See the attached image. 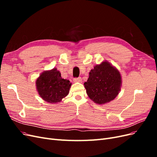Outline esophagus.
I'll list each match as a JSON object with an SVG mask.
<instances>
[{"label": "esophagus", "mask_w": 157, "mask_h": 157, "mask_svg": "<svg viewBox=\"0 0 157 157\" xmlns=\"http://www.w3.org/2000/svg\"><path fill=\"white\" fill-rule=\"evenodd\" d=\"M82 78L81 77H78V78H75L73 79V81L75 82H82Z\"/></svg>", "instance_id": "1"}]
</instances>
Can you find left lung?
Here are the masks:
<instances>
[{
  "label": "left lung",
  "mask_w": 157,
  "mask_h": 157,
  "mask_svg": "<svg viewBox=\"0 0 157 157\" xmlns=\"http://www.w3.org/2000/svg\"><path fill=\"white\" fill-rule=\"evenodd\" d=\"M121 84L120 72L107 61L95 66L84 84L88 97L99 105L113 100L119 93Z\"/></svg>",
  "instance_id": "left-lung-1"
}]
</instances>
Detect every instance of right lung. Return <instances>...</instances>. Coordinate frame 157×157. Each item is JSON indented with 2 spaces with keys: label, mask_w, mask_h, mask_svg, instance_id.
<instances>
[{
  "label": "right lung",
  "mask_w": 157,
  "mask_h": 157,
  "mask_svg": "<svg viewBox=\"0 0 157 157\" xmlns=\"http://www.w3.org/2000/svg\"><path fill=\"white\" fill-rule=\"evenodd\" d=\"M71 83L63 79L56 68L42 73L36 80V90L44 101L50 103L60 102L69 92Z\"/></svg>",
  "instance_id": "right-lung-1"
}]
</instances>
